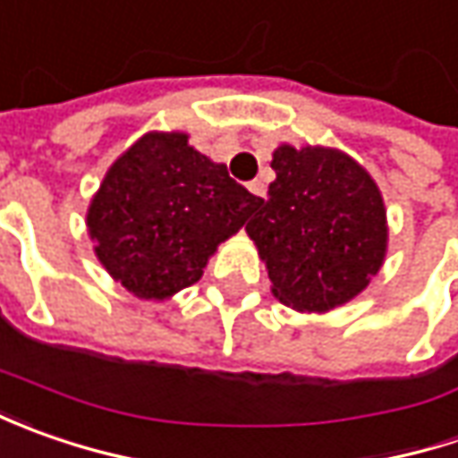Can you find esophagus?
I'll list each match as a JSON object with an SVG mask.
<instances>
[{"mask_svg":"<svg viewBox=\"0 0 458 458\" xmlns=\"http://www.w3.org/2000/svg\"><path fill=\"white\" fill-rule=\"evenodd\" d=\"M247 188H250V191H252L255 196H259V199H262V196H265V191H267V188H265V183H262V181H252V183L247 185Z\"/></svg>","mask_w":458,"mask_h":458,"instance_id":"esophagus-1","label":"esophagus"}]
</instances>
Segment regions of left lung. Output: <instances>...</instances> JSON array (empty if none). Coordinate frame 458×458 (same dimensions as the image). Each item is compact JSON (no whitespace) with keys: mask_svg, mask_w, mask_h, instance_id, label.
<instances>
[{"mask_svg":"<svg viewBox=\"0 0 458 458\" xmlns=\"http://www.w3.org/2000/svg\"><path fill=\"white\" fill-rule=\"evenodd\" d=\"M275 181L247 224L273 295L301 313H326L360 295L387 252L377 183L346 152L280 145Z\"/></svg>","mask_w":458,"mask_h":458,"instance_id":"1","label":"left lung"}]
</instances>
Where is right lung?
<instances>
[{
    "mask_svg": "<svg viewBox=\"0 0 458 458\" xmlns=\"http://www.w3.org/2000/svg\"><path fill=\"white\" fill-rule=\"evenodd\" d=\"M259 206L185 132H148L122 152L91 199L86 226L106 273L145 301L199 283L208 257Z\"/></svg>",
    "mask_w": 458,
    "mask_h": 458,
    "instance_id": "right-lung-1",
    "label": "right lung"
}]
</instances>
